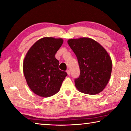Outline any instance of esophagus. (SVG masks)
I'll return each mask as SVG.
<instances>
[{
  "label": "esophagus",
  "instance_id": "34e87169",
  "mask_svg": "<svg viewBox=\"0 0 131 131\" xmlns=\"http://www.w3.org/2000/svg\"><path fill=\"white\" fill-rule=\"evenodd\" d=\"M66 73H68V75H70V70H68L67 71H66Z\"/></svg>",
  "mask_w": 131,
  "mask_h": 131
}]
</instances>
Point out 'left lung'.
I'll return each mask as SVG.
<instances>
[{"instance_id": "1", "label": "left lung", "mask_w": 131, "mask_h": 131, "mask_svg": "<svg viewBox=\"0 0 131 131\" xmlns=\"http://www.w3.org/2000/svg\"><path fill=\"white\" fill-rule=\"evenodd\" d=\"M77 58L80 75L75 79L78 91L96 94L103 91L110 80L112 62L106 50L89 38L69 39L68 41Z\"/></svg>"}]
</instances>
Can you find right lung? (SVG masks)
<instances>
[{"mask_svg": "<svg viewBox=\"0 0 131 131\" xmlns=\"http://www.w3.org/2000/svg\"><path fill=\"white\" fill-rule=\"evenodd\" d=\"M62 38L44 37L28 50L23 62V70L28 87L38 96L48 97L60 90L67 73L59 69L56 53L63 43Z\"/></svg>", "mask_w": 131, "mask_h": 131, "instance_id": "right-lung-1", "label": "right lung"}]
</instances>
